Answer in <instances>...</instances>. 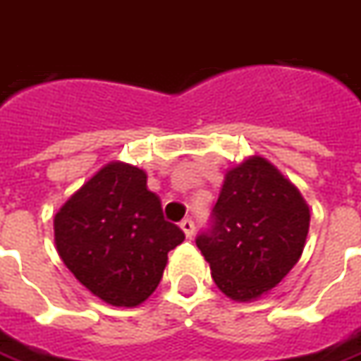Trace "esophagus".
<instances>
[{
	"label": "esophagus",
	"instance_id": "obj_1",
	"mask_svg": "<svg viewBox=\"0 0 361 361\" xmlns=\"http://www.w3.org/2000/svg\"><path fill=\"white\" fill-rule=\"evenodd\" d=\"M180 228L183 230V234L188 235V238H191V235L195 234V224H193V220H191V219L181 220Z\"/></svg>",
	"mask_w": 361,
	"mask_h": 361
}]
</instances>
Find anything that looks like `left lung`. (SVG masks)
<instances>
[{"instance_id":"8db88e82","label":"left lung","mask_w":361,"mask_h":361,"mask_svg":"<svg viewBox=\"0 0 361 361\" xmlns=\"http://www.w3.org/2000/svg\"><path fill=\"white\" fill-rule=\"evenodd\" d=\"M212 226L197 238L216 286L235 302H253L302 257L310 207L267 158L250 157L224 176Z\"/></svg>"}]
</instances>
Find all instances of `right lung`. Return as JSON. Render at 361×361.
I'll return each mask as SVG.
<instances>
[{
  "mask_svg": "<svg viewBox=\"0 0 361 361\" xmlns=\"http://www.w3.org/2000/svg\"><path fill=\"white\" fill-rule=\"evenodd\" d=\"M54 238L61 261L90 294L135 307L157 290L168 253L185 234L164 220L145 170L110 162L61 204Z\"/></svg>",
  "mask_w": 361,
  "mask_h": 361,
  "instance_id": "right-lung-1",
  "label": "right lung"
}]
</instances>
